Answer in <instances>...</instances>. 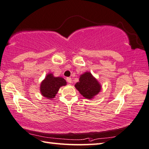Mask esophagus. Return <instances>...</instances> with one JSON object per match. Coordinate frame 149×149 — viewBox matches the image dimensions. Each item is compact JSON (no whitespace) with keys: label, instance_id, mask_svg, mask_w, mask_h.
<instances>
[{"label":"esophagus","instance_id":"esophagus-1","mask_svg":"<svg viewBox=\"0 0 149 149\" xmlns=\"http://www.w3.org/2000/svg\"><path fill=\"white\" fill-rule=\"evenodd\" d=\"M66 80H67V82H69V83H72V82L71 78L68 77V78H67V79H66Z\"/></svg>","mask_w":149,"mask_h":149}]
</instances>
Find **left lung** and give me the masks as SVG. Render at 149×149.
Instances as JSON below:
<instances>
[{
    "label": "left lung",
    "mask_w": 149,
    "mask_h": 149,
    "mask_svg": "<svg viewBox=\"0 0 149 149\" xmlns=\"http://www.w3.org/2000/svg\"><path fill=\"white\" fill-rule=\"evenodd\" d=\"M74 86L80 94L86 99L93 98L101 90V85L89 72L82 74L79 82H77Z\"/></svg>",
    "instance_id": "left-lung-1"
}]
</instances>
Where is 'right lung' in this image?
Masks as SVG:
<instances>
[{
	"label": "right lung",
	"mask_w": 149,
	"mask_h": 149,
	"mask_svg": "<svg viewBox=\"0 0 149 149\" xmlns=\"http://www.w3.org/2000/svg\"><path fill=\"white\" fill-rule=\"evenodd\" d=\"M66 84V81L62 77H54L52 74H48L41 83V94L47 99L54 98L60 87Z\"/></svg>",
	"instance_id": "obj_1"
}]
</instances>
